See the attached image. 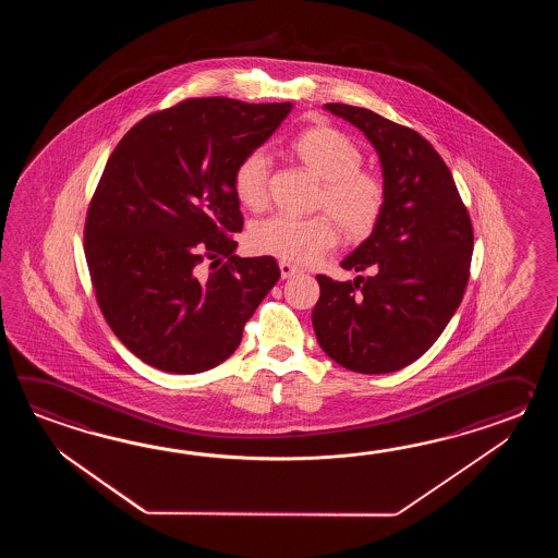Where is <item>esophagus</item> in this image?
<instances>
[{
  "mask_svg": "<svg viewBox=\"0 0 558 558\" xmlns=\"http://www.w3.org/2000/svg\"><path fill=\"white\" fill-rule=\"evenodd\" d=\"M279 269H281V277H283V279H289V277H293V275L301 271L296 265L289 262H279Z\"/></svg>",
  "mask_w": 558,
  "mask_h": 558,
  "instance_id": "1",
  "label": "esophagus"
}]
</instances>
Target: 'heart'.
Masks as SVG:
<instances>
[{"instance_id":"obj_1","label":"heart","mask_w":558,"mask_h":558,"mask_svg":"<svg viewBox=\"0 0 558 558\" xmlns=\"http://www.w3.org/2000/svg\"><path fill=\"white\" fill-rule=\"evenodd\" d=\"M299 163L320 179L317 209H325L351 241L367 238L385 207V185L377 175L363 171V154L344 133L329 125L301 131L291 142ZM269 159L255 149L239 159L233 190L241 205L262 211L269 199ZM253 251L283 262L311 263L337 243V229L327 215L295 219L274 215L253 226Z\"/></svg>"}]
</instances>
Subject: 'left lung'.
I'll use <instances>...</instances> for the list:
<instances>
[{
    "label": "left lung",
    "mask_w": 558,
    "mask_h": 558,
    "mask_svg": "<svg viewBox=\"0 0 558 558\" xmlns=\"http://www.w3.org/2000/svg\"><path fill=\"white\" fill-rule=\"evenodd\" d=\"M363 131L379 155L385 207L341 267L355 281L317 275L313 329L341 367L383 375L411 365L439 339L461 305L473 226L449 167L415 130L365 107L325 104Z\"/></svg>",
    "instance_id": "8db88e82"
}]
</instances>
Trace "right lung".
<instances>
[{"mask_svg": "<svg viewBox=\"0 0 558 558\" xmlns=\"http://www.w3.org/2000/svg\"><path fill=\"white\" fill-rule=\"evenodd\" d=\"M289 111L185 99L133 125L107 159L87 209L85 259L107 325L143 363L178 375L217 367L279 281L274 257L235 255L243 215L233 171ZM203 260L213 262L209 275Z\"/></svg>", "mask_w": 558, "mask_h": 558, "instance_id": "1", "label": "right lung"}]
</instances>
